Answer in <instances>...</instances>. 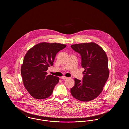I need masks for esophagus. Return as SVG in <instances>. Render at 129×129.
Returning a JSON list of instances; mask_svg holds the SVG:
<instances>
[{"mask_svg":"<svg viewBox=\"0 0 129 129\" xmlns=\"http://www.w3.org/2000/svg\"><path fill=\"white\" fill-rule=\"evenodd\" d=\"M61 78L62 79H63V80H65V79H68V77H65V76H62V77H61Z\"/></svg>","mask_w":129,"mask_h":129,"instance_id":"obj_1","label":"esophagus"}]
</instances>
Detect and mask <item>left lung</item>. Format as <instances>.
Wrapping results in <instances>:
<instances>
[{
  "label": "left lung",
  "mask_w": 129,
  "mask_h": 129,
  "mask_svg": "<svg viewBox=\"0 0 129 129\" xmlns=\"http://www.w3.org/2000/svg\"><path fill=\"white\" fill-rule=\"evenodd\" d=\"M71 47L80 54L81 66L85 69L83 80L74 79L71 93L81 101H90L100 94L108 78L107 56L102 48L94 43L75 44Z\"/></svg>",
  "instance_id": "1"
}]
</instances>
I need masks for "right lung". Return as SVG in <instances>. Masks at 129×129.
<instances>
[{
    "label": "right lung",
    "instance_id": "right-lung-1",
    "mask_svg": "<svg viewBox=\"0 0 129 129\" xmlns=\"http://www.w3.org/2000/svg\"><path fill=\"white\" fill-rule=\"evenodd\" d=\"M66 46L61 43H41L34 45L25 54L21 73L25 88L33 98L44 99L53 93L59 78L47 75L46 71L53 66L56 54Z\"/></svg>",
    "mask_w": 129,
    "mask_h": 129
}]
</instances>
